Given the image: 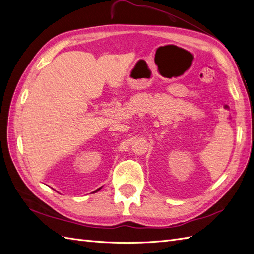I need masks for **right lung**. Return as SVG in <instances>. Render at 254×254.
Masks as SVG:
<instances>
[{
	"label": "right lung",
	"mask_w": 254,
	"mask_h": 254,
	"mask_svg": "<svg viewBox=\"0 0 254 254\" xmlns=\"http://www.w3.org/2000/svg\"><path fill=\"white\" fill-rule=\"evenodd\" d=\"M101 190V188H99V189H97V190H95V191H98V190ZM95 191H94V193H95Z\"/></svg>",
	"instance_id": "right-lung-1"
}]
</instances>
